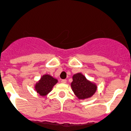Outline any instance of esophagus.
Masks as SVG:
<instances>
[{
	"label": "esophagus",
	"instance_id": "34e87169",
	"mask_svg": "<svg viewBox=\"0 0 131 131\" xmlns=\"http://www.w3.org/2000/svg\"><path fill=\"white\" fill-rule=\"evenodd\" d=\"M67 80H61V83H67Z\"/></svg>",
	"mask_w": 131,
	"mask_h": 131
}]
</instances>
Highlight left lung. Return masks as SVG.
Masks as SVG:
<instances>
[{"label": "left lung", "mask_w": 131, "mask_h": 131, "mask_svg": "<svg viewBox=\"0 0 131 131\" xmlns=\"http://www.w3.org/2000/svg\"><path fill=\"white\" fill-rule=\"evenodd\" d=\"M72 80V89L79 99H85L95 93L97 89L96 85L87 80L82 73L74 74Z\"/></svg>", "instance_id": "1"}]
</instances>
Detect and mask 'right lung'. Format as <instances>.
I'll list each match as a JSON object with an SVG mask.
<instances>
[{"label":"right lung","mask_w":131,"mask_h":131,"mask_svg":"<svg viewBox=\"0 0 131 131\" xmlns=\"http://www.w3.org/2000/svg\"><path fill=\"white\" fill-rule=\"evenodd\" d=\"M58 80L49 74H44L40 80L35 84V90L42 96H45L51 92L53 87L57 83Z\"/></svg>","instance_id":"obj_1"}]
</instances>
